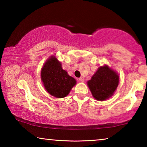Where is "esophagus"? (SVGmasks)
Returning <instances> with one entry per match:
<instances>
[{
    "label": "esophagus",
    "mask_w": 147,
    "mask_h": 147,
    "mask_svg": "<svg viewBox=\"0 0 147 147\" xmlns=\"http://www.w3.org/2000/svg\"><path fill=\"white\" fill-rule=\"evenodd\" d=\"M79 80L81 82H84V80H85V78H84V77H80V78H79Z\"/></svg>",
    "instance_id": "esophagus-1"
}]
</instances>
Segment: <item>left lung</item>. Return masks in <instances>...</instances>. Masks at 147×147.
I'll list each match as a JSON object with an SVG mask.
<instances>
[{
  "mask_svg": "<svg viewBox=\"0 0 147 147\" xmlns=\"http://www.w3.org/2000/svg\"><path fill=\"white\" fill-rule=\"evenodd\" d=\"M119 78L115 71L104 65L98 69L88 82V86L96 100H105L112 96L116 90L119 85Z\"/></svg>",
  "mask_w": 147,
  "mask_h": 147,
  "instance_id": "obj_1",
  "label": "left lung"
}]
</instances>
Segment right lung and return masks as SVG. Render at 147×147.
I'll return each instance as SVG.
<instances>
[{
  "mask_svg": "<svg viewBox=\"0 0 147 147\" xmlns=\"http://www.w3.org/2000/svg\"><path fill=\"white\" fill-rule=\"evenodd\" d=\"M41 78L48 93L56 98L68 95L76 81L62 69L61 64L55 56H52L43 65Z\"/></svg>",
  "mask_w": 147,
  "mask_h": 147,
  "instance_id": "add662e5",
  "label": "right lung"
}]
</instances>
